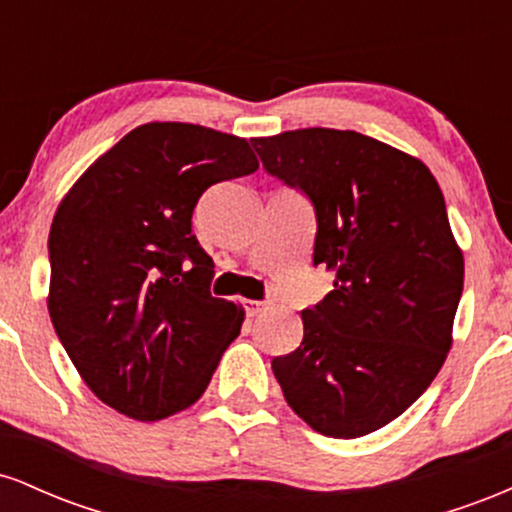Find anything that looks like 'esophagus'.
<instances>
[{
	"label": "esophagus",
	"instance_id": "obj_1",
	"mask_svg": "<svg viewBox=\"0 0 512 512\" xmlns=\"http://www.w3.org/2000/svg\"><path fill=\"white\" fill-rule=\"evenodd\" d=\"M240 305H243L245 315L255 317V315H260L262 310H267L272 303H269V301H250V298H245V301H240Z\"/></svg>",
	"mask_w": 512,
	"mask_h": 512
}]
</instances>
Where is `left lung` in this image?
Here are the masks:
<instances>
[{"mask_svg": "<svg viewBox=\"0 0 512 512\" xmlns=\"http://www.w3.org/2000/svg\"><path fill=\"white\" fill-rule=\"evenodd\" d=\"M250 142L269 175L310 199L313 264L337 274L272 370L310 428L361 438L424 395L450 351L464 260L443 192L419 158L351 129Z\"/></svg>", "mask_w": 512, "mask_h": 512, "instance_id": "1", "label": "left lung"}]
</instances>
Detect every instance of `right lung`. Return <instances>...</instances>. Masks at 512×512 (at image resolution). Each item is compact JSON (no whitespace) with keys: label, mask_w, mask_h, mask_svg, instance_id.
Segmentation results:
<instances>
[{"label":"right lung","mask_w":512,"mask_h":512,"mask_svg":"<svg viewBox=\"0 0 512 512\" xmlns=\"http://www.w3.org/2000/svg\"><path fill=\"white\" fill-rule=\"evenodd\" d=\"M257 170L233 134L149 122L76 180L52 219L48 310L101 402L137 421L195 404L243 310L209 291L214 262L192 236L204 190Z\"/></svg>","instance_id":"add662e5"}]
</instances>
